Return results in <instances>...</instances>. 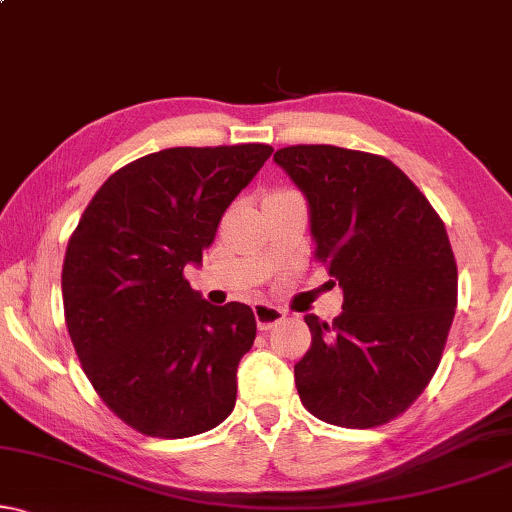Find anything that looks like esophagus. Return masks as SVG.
Masks as SVG:
<instances>
[{
	"mask_svg": "<svg viewBox=\"0 0 512 512\" xmlns=\"http://www.w3.org/2000/svg\"><path fill=\"white\" fill-rule=\"evenodd\" d=\"M252 311H255V320H257V327L260 330H271V327L281 323L285 318V311L281 306H274V304H267V302H260L252 306Z\"/></svg>",
	"mask_w": 512,
	"mask_h": 512,
	"instance_id": "34e87169",
	"label": "esophagus"
}]
</instances>
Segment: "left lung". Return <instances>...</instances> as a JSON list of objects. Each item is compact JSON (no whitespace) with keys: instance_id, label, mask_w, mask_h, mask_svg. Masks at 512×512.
<instances>
[{"instance_id":"left-lung-1","label":"left lung","mask_w":512,"mask_h":512,"mask_svg":"<svg viewBox=\"0 0 512 512\" xmlns=\"http://www.w3.org/2000/svg\"><path fill=\"white\" fill-rule=\"evenodd\" d=\"M274 161L306 196L316 260L344 290L332 323L304 316L302 405L325 424H388L428 386L454 320L459 276L445 224L384 156L292 145Z\"/></svg>"}]
</instances>
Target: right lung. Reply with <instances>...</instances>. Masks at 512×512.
<instances>
[{"instance_id":"right-lung-1","label":"right lung","mask_w":512,"mask_h":512,"mask_svg":"<svg viewBox=\"0 0 512 512\" xmlns=\"http://www.w3.org/2000/svg\"><path fill=\"white\" fill-rule=\"evenodd\" d=\"M269 145L170 147L109 175L70 236L65 323L109 410L152 438H189L229 417L236 370L257 335L248 304L192 290L231 201Z\"/></svg>"}]
</instances>
